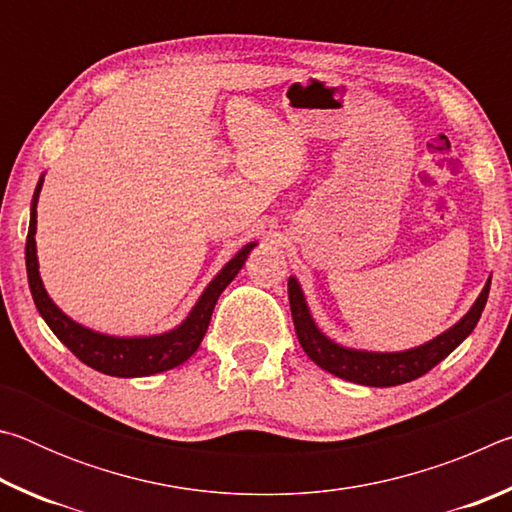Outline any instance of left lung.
Returning <instances> with one entry per match:
<instances>
[{"instance_id": "1", "label": "left lung", "mask_w": 512, "mask_h": 512, "mask_svg": "<svg viewBox=\"0 0 512 512\" xmlns=\"http://www.w3.org/2000/svg\"><path fill=\"white\" fill-rule=\"evenodd\" d=\"M488 293L490 280L485 282L481 296L476 298L472 309L452 329H447V332L436 336L433 341L420 345V348L404 352H363L343 348V345L329 341L320 332L314 318L309 314L300 284L296 282V277H289V305L293 327H296L302 350L323 370L361 386H397L429 372L472 334V329L479 323L485 302H488Z\"/></svg>"}]
</instances>
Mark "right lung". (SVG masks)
I'll list each match as a JSON object with an SVG mask.
<instances>
[{"label": "right lung", "mask_w": 512, "mask_h": 512, "mask_svg": "<svg viewBox=\"0 0 512 512\" xmlns=\"http://www.w3.org/2000/svg\"><path fill=\"white\" fill-rule=\"evenodd\" d=\"M42 189V178L36 187L31 203V221H29V235H27V275H29V289L33 302L45 318L51 332L58 336V341L67 345L74 352V357L83 361L85 366L103 372V375L112 377H146L155 375V372H164L185 363L192 354L198 350L203 336L210 325L212 311L216 300L223 293V289L235 280V275L241 271L246 257L255 244H246L239 253L230 259L228 264L221 268V273L210 282V287L203 291L198 298L196 307L189 311V316L171 332H164L158 336H135V339H119V336H106L92 329L74 323L60 311L51 298L47 296L45 287H42L40 273H38V257H36V207Z\"/></svg>", "instance_id": "right-lung-1"}]
</instances>
